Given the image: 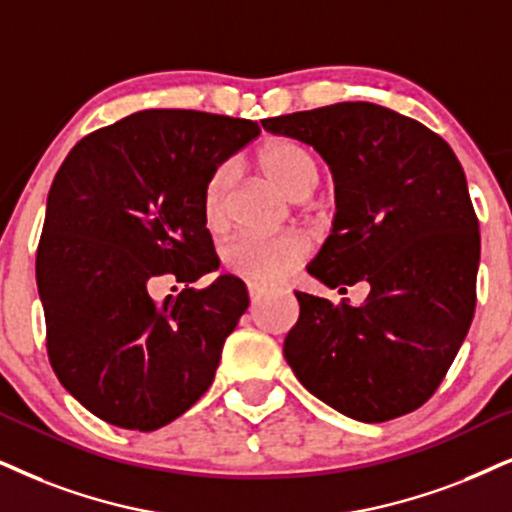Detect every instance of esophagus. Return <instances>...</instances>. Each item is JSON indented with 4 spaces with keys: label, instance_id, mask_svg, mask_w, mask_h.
Returning <instances> with one entry per match:
<instances>
[{
    "label": "esophagus",
    "instance_id": "esophagus-1",
    "mask_svg": "<svg viewBox=\"0 0 512 512\" xmlns=\"http://www.w3.org/2000/svg\"><path fill=\"white\" fill-rule=\"evenodd\" d=\"M248 293H250V300H260V297L267 293V286H262V283H248Z\"/></svg>",
    "mask_w": 512,
    "mask_h": 512
}]
</instances>
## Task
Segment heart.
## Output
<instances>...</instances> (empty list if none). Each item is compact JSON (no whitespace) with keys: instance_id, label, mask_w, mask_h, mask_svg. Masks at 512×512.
<instances>
[{"instance_id":"b5f03b06","label":"heart","mask_w":512,"mask_h":512,"mask_svg":"<svg viewBox=\"0 0 512 512\" xmlns=\"http://www.w3.org/2000/svg\"><path fill=\"white\" fill-rule=\"evenodd\" d=\"M257 165L290 198L307 196L319 181V165L307 148L290 139H267L257 148ZM234 179L229 165L217 167L205 181L200 196L205 229L212 234L229 224V186ZM309 255V241L300 234L238 236L226 245L224 262L252 283H276L300 267Z\"/></svg>"}]
</instances>
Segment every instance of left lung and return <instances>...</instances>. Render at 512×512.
<instances>
[{"instance_id":"left-lung-1","label":"left lung","mask_w":512,"mask_h":512,"mask_svg":"<svg viewBox=\"0 0 512 512\" xmlns=\"http://www.w3.org/2000/svg\"><path fill=\"white\" fill-rule=\"evenodd\" d=\"M331 165L338 215L307 271L328 288L364 281V304L295 293L283 342L297 380L335 411L385 423L420 409L472 323L480 222L451 146L418 120L366 101L262 120Z\"/></svg>"}]
</instances>
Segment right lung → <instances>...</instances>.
Segmentation results:
<instances>
[{
    "label": "right lung",
    "instance_id": "right-lung-1",
    "mask_svg": "<svg viewBox=\"0 0 512 512\" xmlns=\"http://www.w3.org/2000/svg\"><path fill=\"white\" fill-rule=\"evenodd\" d=\"M252 120L153 108L77 141L49 189L37 245L47 354L87 411L125 430L172 423L208 392L224 340L248 309L234 276L163 302L148 281L219 267L200 196Z\"/></svg>",
    "mask_w": 512,
    "mask_h": 512
}]
</instances>
